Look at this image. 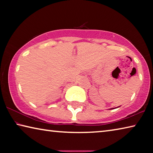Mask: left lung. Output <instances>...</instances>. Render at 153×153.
<instances>
[{
  "instance_id": "8db88e82",
  "label": "left lung",
  "mask_w": 153,
  "mask_h": 153,
  "mask_svg": "<svg viewBox=\"0 0 153 153\" xmlns=\"http://www.w3.org/2000/svg\"><path fill=\"white\" fill-rule=\"evenodd\" d=\"M111 109H112V108H111Z\"/></svg>"
}]
</instances>
